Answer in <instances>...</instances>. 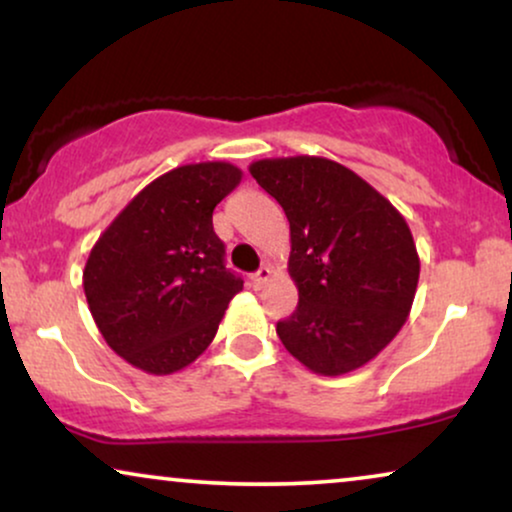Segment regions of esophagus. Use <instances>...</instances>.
<instances>
[{"label":"esophagus","instance_id":"esophagus-1","mask_svg":"<svg viewBox=\"0 0 512 512\" xmlns=\"http://www.w3.org/2000/svg\"><path fill=\"white\" fill-rule=\"evenodd\" d=\"M271 278V269L269 267H260L255 271V274H252V285H255V288H262L264 283H267Z\"/></svg>","mask_w":512,"mask_h":512}]
</instances>
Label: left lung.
Here are the masks:
<instances>
[{
    "label": "left lung",
    "mask_w": 512,
    "mask_h": 512,
    "mask_svg": "<svg viewBox=\"0 0 512 512\" xmlns=\"http://www.w3.org/2000/svg\"><path fill=\"white\" fill-rule=\"evenodd\" d=\"M250 175L290 222L299 302L276 325L283 346L325 377L370 363L405 325L417 292L405 217L363 177L320 156L262 159Z\"/></svg>",
    "instance_id": "1"
}]
</instances>
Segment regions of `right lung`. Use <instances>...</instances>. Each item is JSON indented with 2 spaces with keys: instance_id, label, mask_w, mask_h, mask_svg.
<instances>
[{
  "instance_id": "1",
  "label": "right lung",
  "mask_w": 512,
  "mask_h": 512,
  "mask_svg": "<svg viewBox=\"0 0 512 512\" xmlns=\"http://www.w3.org/2000/svg\"><path fill=\"white\" fill-rule=\"evenodd\" d=\"M241 182L224 161L156 177L93 245L88 309L105 342L138 370L173 374L213 342L243 278L224 267L213 210Z\"/></svg>"
}]
</instances>
